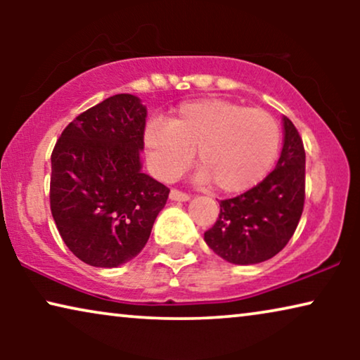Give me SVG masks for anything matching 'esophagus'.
Returning a JSON list of instances; mask_svg holds the SVG:
<instances>
[{
    "instance_id": "1",
    "label": "esophagus",
    "mask_w": 360,
    "mask_h": 360,
    "mask_svg": "<svg viewBox=\"0 0 360 360\" xmlns=\"http://www.w3.org/2000/svg\"><path fill=\"white\" fill-rule=\"evenodd\" d=\"M170 200L172 201H188L190 195H186V193H184V191H179V190H172Z\"/></svg>"
}]
</instances>
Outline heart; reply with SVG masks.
<instances>
[{"label": "heart", "mask_w": 360, "mask_h": 360, "mask_svg": "<svg viewBox=\"0 0 360 360\" xmlns=\"http://www.w3.org/2000/svg\"><path fill=\"white\" fill-rule=\"evenodd\" d=\"M278 146V124L269 112L218 98L184 103L169 122L152 120L144 131L147 159L157 176L179 179L198 150L203 169L196 180L214 181L224 193H240L262 181Z\"/></svg>", "instance_id": "obj_1"}]
</instances>
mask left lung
<instances>
[{"label": "left lung", "instance_id": "left-lung-1", "mask_svg": "<svg viewBox=\"0 0 360 360\" xmlns=\"http://www.w3.org/2000/svg\"><path fill=\"white\" fill-rule=\"evenodd\" d=\"M283 147L275 169L245 193L219 201V218L205 240L221 259L254 265L272 259L297 229L304 205V149L297 127L282 117Z\"/></svg>", "mask_w": 360, "mask_h": 360}]
</instances>
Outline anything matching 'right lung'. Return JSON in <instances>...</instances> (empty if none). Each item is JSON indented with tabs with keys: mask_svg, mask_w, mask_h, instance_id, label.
I'll use <instances>...</instances> for the list:
<instances>
[{
	"mask_svg": "<svg viewBox=\"0 0 360 360\" xmlns=\"http://www.w3.org/2000/svg\"><path fill=\"white\" fill-rule=\"evenodd\" d=\"M147 108L121 93L77 116L53 147L51 211L67 248L112 269L144 249L170 190L142 172Z\"/></svg>",
	"mask_w": 360,
	"mask_h": 360,
	"instance_id": "right-lung-1",
	"label": "right lung"
}]
</instances>
